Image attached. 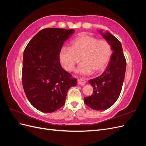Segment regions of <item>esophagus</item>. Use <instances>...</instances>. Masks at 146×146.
I'll return each instance as SVG.
<instances>
[{
	"mask_svg": "<svg viewBox=\"0 0 146 146\" xmlns=\"http://www.w3.org/2000/svg\"><path fill=\"white\" fill-rule=\"evenodd\" d=\"M78 85H80V86H83L86 83V82L83 80V79H80V80H79L78 82Z\"/></svg>",
	"mask_w": 146,
	"mask_h": 146,
	"instance_id": "esophagus-1",
	"label": "esophagus"
}]
</instances>
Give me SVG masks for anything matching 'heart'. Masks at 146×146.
<instances>
[{"label":"heart","instance_id":"heart-1","mask_svg":"<svg viewBox=\"0 0 146 146\" xmlns=\"http://www.w3.org/2000/svg\"><path fill=\"white\" fill-rule=\"evenodd\" d=\"M112 53L111 46L107 40L83 35L70 42V47L61 48L59 58L61 63L68 71H72L81 58L82 62L77 71L87 74L93 70L97 72L104 70Z\"/></svg>","mask_w":146,"mask_h":146}]
</instances>
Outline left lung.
<instances>
[{
  "label": "left lung",
  "instance_id": "obj_1",
  "mask_svg": "<svg viewBox=\"0 0 146 146\" xmlns=\"http://www.w3.org/2000/svg\"><path fill=\"white\" fill-rule=\"evenodd\" d=\"M102 36L111 44L113 52L105 71L89 82L94 91L91 96L84 98V102L94 110H106L116 102L121 94L126 70L121 42L109 32Z\"/></svg>",
  "mask_w": 146,
  "mask_h": 146
}]
</instances>
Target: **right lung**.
Returning <instances> with one entry per match:
<instances>
[{
    "label": "right lung",
    "mask_w": 146,
    "mask_h": 146,
    "mask_svg": "<svg viewBox=\"0 0 146 146\" xmlns=\"http://www.w3.org/2000/svg\"><path fill=\"white\" fill-rule=\"evenodd\" d=\"M73 29L46 28L35 35L23 55L22 82L25 94L33 107L52 113L65 104L69 88L76 78L61 67L59 54Z\"/></svg>",
    "instance_id": "add662e5"
}]
</instances>
